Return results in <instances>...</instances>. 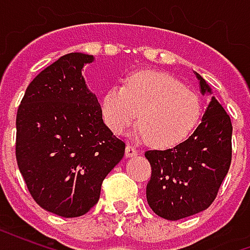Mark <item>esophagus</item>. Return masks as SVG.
<instances>
[{"mask_svg":"<svg viewBox=\"0 0 250 250\" xmlns=\"http://www.w3.org/2000/svg\"><path fill=\"white\" fill-rule=\"evenodd\" d=\"M138 154H139V151H138V148L135 146H132V145H127L125 146V157H135Z\"/></svg>","mask_w":250,"mask_h":250,"instance_id":"34e87169","label":"esophagus"}]
</instances>
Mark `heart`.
Wrapping results in <instances>:
<instances>
[{
    "label": "heart",
    "instance_id": "b5f03b06",
    "mask_svg": "<svg viewBox=\"0 0 250 250\" xmlns=\"http://www.w3.org/2000/svg\"><path fill=\"white\" fill-rule=\"evenodd\" d=\"M104 122L125 134L139 116L141 134L152 146L168 148L188 139L202 114L201 99L178 79L159 71H139L125 85L108 89L102 100Z\"/></svg>",
    "mask_w": 250,
    "mask_h": 250
}]
</instances>
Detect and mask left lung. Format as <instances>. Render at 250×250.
<instances>
[{
  "label": "left lung",
  "mask_w": 250,
  "mask_h": 250,
  "mask_svg": "<svg viewBox=\"0 0 250 250\" xmlns=\"http://www.w3.org/2000/svg\"><path fill=\"white\" fill-rule=\"evenodd\" d=\"M201 92H211L202 77ZM231 122L214 98L193 135L167 150H148L151 165L146 188L148 206L162 218L177 221L208 209L231 162Z\"/></svg>",
  "instance_id": "obj_1"
}]
</instances>
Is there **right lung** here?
<instances>
[{"label": "right lung", "mask_w": 250, "mask_h": 250, "mask_svg": "<svg viewBox=\"0 0 250 250\" xmlns=\"http://www.w3.org/2000/svg\"><path fill=\"white\" fill-rule=\"evenodd\" d=\"M93 56L68 53L32 80L16 118V159L32 198L65 218L98 204L102 182L125 143L103 123L83 66Z\"/></svg>", "instance_id": "add662e5"}]
</instances>
